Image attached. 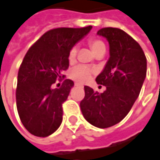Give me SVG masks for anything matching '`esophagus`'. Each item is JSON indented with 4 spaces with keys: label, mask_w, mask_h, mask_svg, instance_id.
<instances>
[{
    "label": "esophagus",
    "mask_w": 160,
    "mask_h": 160,
    "mask_svg": "<svg viewBox=\"0 0 160 160\" xmlns=\"http://www.w3.org/2000/svg\"><path fill=\"white\" fill-rule=\"evenodd\" d=\"M78 86H80L79 83H75V87H78Z\"/></svg>",
    "instance_id": "esophagus-1"
}]
</instances>
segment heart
Segmentation results:
<instances>
[{
	"mask_svg": "<svg viewBox=\"0 0 160 160\" xmlns=\"http://www.w3.org/2000/svg\"><path fill=\"white\" fill-rule=\"evenodd\" d=\"M88 43H89L90 47L95 54L100 52H106L105 43L99 39H95V38L90 39ZM76 55H77V48L74 46V47H72L69 50L68 60L70 62H73L75 60V58H76ZM92 71L89 68H87L85 66H78V67L74 68L70 71V77H71V79H73V80L78 81V82L84 83V82H86V81L90 80V78L92 76Z\"/></svg>",
	"mask_w": 160,
	"mask_h": 160,
	"instance_id": "1",
	"label": "heart"
}]
</instances>
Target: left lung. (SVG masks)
Wrapping results in <instances>:
<instances>
[{
  "mask_svg": "<svg viewBox=\"0 0 160 160\" xmlns=\"http://www.w3.org/2000/svg\"><path fill=\"white\" fill-rule=\"evenodd\" d=\"M97 34L109 43L110 57L95 79L107 90L99 93L85 86L80 109L89 123L106 129L120 122L139 96L146 76V57L140 44L122 29L104 28Z\"/></svg>",
  "mask_w": 160,
  "mask_h": 160,
  "instance_id": "1",
  "label": "left lung"
}]
</instances>
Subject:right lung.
<instances>
[{
	"label": "right lung",
	"mask_w": 160,
	"mask_h": 160,
	"mask_svg": "<svg viewBox=\"0 0 160 160\" xmlns=\"http://www.w3.org/2000/svg\"><path fill=\"white\" fill-rule=\"evenodd\" d=\"M92 26L57 28L45 32L27 52L18 70L16 108L24 127L33 135L46 137L53 133L63 119V103L74 82L65 80L59 88H52L65 78L69 66L68 52Z\"/></svg>",
	"instance_id": "obj_1"
}]
</instances>
